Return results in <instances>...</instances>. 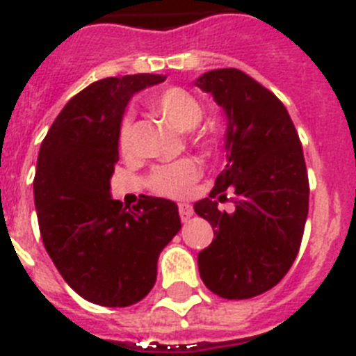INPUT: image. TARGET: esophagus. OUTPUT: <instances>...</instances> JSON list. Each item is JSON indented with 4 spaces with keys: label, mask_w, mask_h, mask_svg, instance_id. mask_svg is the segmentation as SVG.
Masks as SVG:
<instances>
[{
    "label": "esophagus",
    "mask_w": 356,
    "mask_h": 356,
    "mask_svg": "<svg viewBox=\"0 0 356 356\" xmlns=\"http://www.w3.org/2000/svg\"><path fill=\"white\" fill-rule=\"evenodd\" d=\"M178 210H180V217H181V221H184V222H187L188 219L194 216L193 207L187 205V203H180V205H178Z\"/></svg>",
    "instance_id": "34e87169"
}]
</instances>
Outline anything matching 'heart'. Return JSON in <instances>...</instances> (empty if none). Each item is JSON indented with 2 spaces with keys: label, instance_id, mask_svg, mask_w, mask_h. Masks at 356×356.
I'll use <instances>...</instances> for the list:
<instances>
[{
  "label": "heart",
  "instance_id": "1",
  "mask_svg": "<svg viewBox=\"0 0 356 356\" xmlns=\"http://www.w3.org/2000/svg\"><path fill=\"white\" fill-rule=\"evenodd\" d=\"M151 106L162 114L163 118L172 122L176 128L188 131L196 128L203 119V105L197 97L180 87H169L156 96L151 97ZM197 139L209 143L210 137L207 134H200ZM131 146V122L130 119H122L119 128V147L127 153ZM200 169L193 160H180V162L160 165L151 175V185L162 196L180 197L185 196L188 187L197 180Z\"/></svg>",
  "mask_w": 356,
  "mask_h": 356
}]
</instances>
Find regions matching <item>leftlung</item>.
<instances>
[{
	"instance_id": "8db88e82",
	"label": "left lung",
	"mask_w": 356,
	"mask_h": 356,
	"mask_svg": "<svg viewBox=\"0 0 356 356\" xmlns=\"http://www.w3.org/2000/svg\"><path fill=\"white\" fill-rule=\"evenodd\" d=\"M226 118V165L209 197L194 203L212 225L197 254L203 284L226 300H248L275 287L300 251L308 216L303 149L287 108L238 69H213L196 81ZM232 194L236 210L216 203Z\"/></svg>"
}]
</instances>
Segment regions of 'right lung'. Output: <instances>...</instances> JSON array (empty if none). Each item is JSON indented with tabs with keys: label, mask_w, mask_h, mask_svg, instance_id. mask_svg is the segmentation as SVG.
Listing matches in <instances>:
<instances>
[{
	"label": "right lung",
	"mask_w": 356,
	"mask_h": 356,
	"mask_svg": "<svg viewBox=\"0 0 356 356\" xmlns=\"http://www.w3.org/2000/svg\"><path fill=\"white\" fill-rule=\"evenodd\" d=\"M163 80L94 81L69 99L40 144L33 180L40 237L62 278L90 303L130 307L146 298L160 251L181 228L175 201L144 196L130 209L110 194L124 108Z\"/></svg>",
	"instance_id": "add662e5"
}]
</instances>
